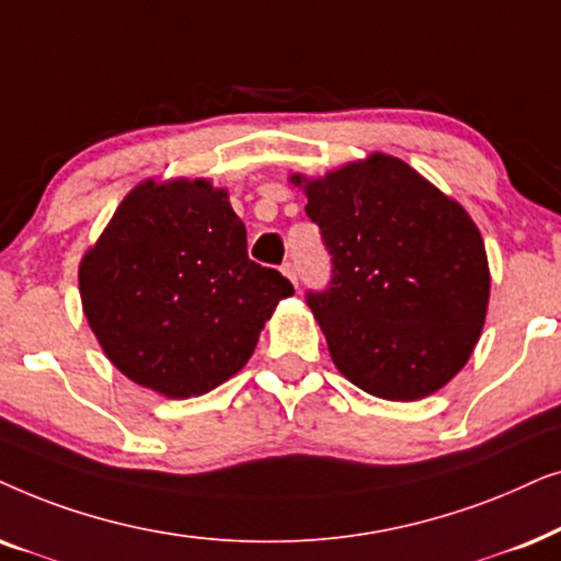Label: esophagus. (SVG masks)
<instances>
[{"mask_svg": "<svg viewBox=\"0 0 561 561\" xmlns=\"http://www.w3.org/2000/svg\"><path fill=\"white\" fill-rule=\"evenodd\" d=\"M282 272H285V276H287V279H289V282H293V285L297 287V266L293 264V261H287V264H285V266H282Z\"/></svg>", "mask_w": 561, "mask_h": 561, "instance_id": "1", "label": "esophagus"}]
</instances>
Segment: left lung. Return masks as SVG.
I'll list each match as a JSON object with an SVG mask.
<instances>
[{"label": "left lung", "mask_w": 561, "mask_h": 561, "mask_svg": "<svg viewBox=\"0 0 561 561\" xmlns=\"http://www.w3.org/2000/svg\"><path fill=\"white\" fill-rule=\"evenodd\" d=\"M293 182L331 253L328 289L308 305L341 375L382 400L442 390L472 356L490 300L488 253L465 207L385 153Z\"/></svg>", "instance_id": "left-lung-1"}]
</instances>
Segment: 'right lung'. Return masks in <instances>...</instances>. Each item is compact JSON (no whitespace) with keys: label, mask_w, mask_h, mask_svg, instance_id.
<instances>
[{"label":"right lung","mask_w":561,"mask_h":561,"mask_svg":"<svg viewBox=\"0 0 561 561\" xmlns=\"http://www.w3.org/2000/svg\"><path fill=\"white\" fill-rule=\"evenodd\" d=\"M79 293L89 328L125 377L192 398L243 369L295 289L249 259L226 190L207 179H148L84 253Z\"/></svg>","instance_id":"add662e5"}]
</instances>
